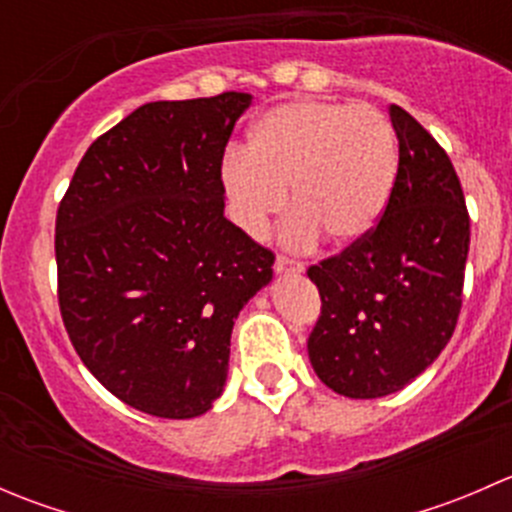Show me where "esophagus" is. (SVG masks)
I'll return each instance as SVG.
<instances>
[{"mask_svg":"<svg viewBox=\"0 0 512 512\" xmlns=\"http://www.w3.org/2000/svg\"><path fill=\"white\" fill-rule=\"evenodd\" d=\"M275 270L280 272V275H294V272H302L304 265L299 260H292V257H287V255H277Z\"/></svg>","mask_w":512,"mask_h":512,"instance_id":"obj_1","label":"esophagus"}]
</instances>
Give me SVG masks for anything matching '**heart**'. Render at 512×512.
<instances>
[{"instance_id":"1","label":"heart","mask_w":512,"mask_h":512,"mask_svg":"<svg viewBox=\"0 0 512 512\" xmlns=\"http://www.w3.org/2000/svg\"><path fill=\"white\" fill-rule=\"evenodd\" d=\"M396 141L389 121L369 106L294 101L252 126L250 148L223 160V185L235 220L262 235L287 208V240L309 245L319 232L334 245L369 235L389 205Z\"/></svg>"}]
</instances>
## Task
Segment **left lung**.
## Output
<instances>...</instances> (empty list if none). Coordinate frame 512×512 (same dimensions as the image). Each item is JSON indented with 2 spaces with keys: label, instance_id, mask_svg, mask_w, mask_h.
Returning <instances> with one entry per match:
<instances>
[{
  "label": "left lung",
  "instance_id": "left-lung-1",
  "mask_svg": "<svg viewBox=\"0 0 512 512\" xmlns=\"http://www.w3.org/2000/svg\"><path fill=\"white\" fill-rule=\"evenodd\" d=\"M399 170L374 230L307 270L322 312L309 361L352 399L394 394L433 364L463 304L471 218L461 180L436 138L401 106L389 108Z\"/></svg>",
  "mask_w": 512,
  "mask_h": 512
}]
</instances>
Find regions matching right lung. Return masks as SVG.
Masks as SVG:
<instances>
[{"instance_id": "add662e5", "label": "right lung", "mask_w": 512, "mask_h": 512, "mask_svg": "<svg viewBox=\"0 0 512 512\" xmlns=\"http://www.w3.org/2000/svg\"><path fill=\"white\" fill-rule=\"evenodd\" d=\"M252 96L153 101L98 136L56 210V294L86 369L143 414L223 394L230 334L275 252L225 218L223 156Z\"/></svg>"}]
</instances>
